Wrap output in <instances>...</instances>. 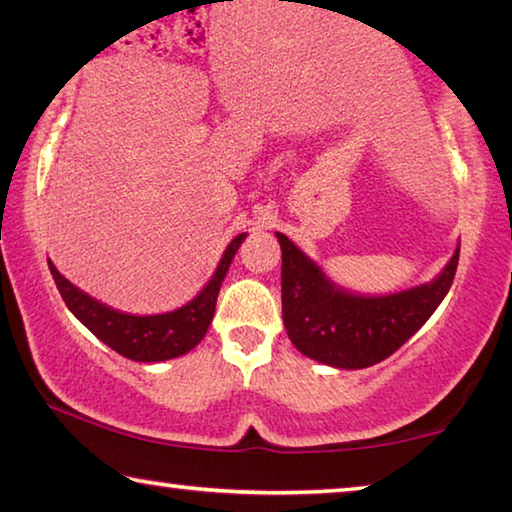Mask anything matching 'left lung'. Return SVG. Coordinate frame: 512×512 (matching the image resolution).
Masks as SVG:
<instances>
[{"label": "left lung", "instance_id": "8db88e82", "mask_svg": "<svg viewBox=\"0 0 512 512\" xmlns=\"http://www.w3.org/2000/svg\"><path fill=\"white\" fill-rule=\"evenodd\" d=\"M282 248V318L305 357L334 368H368L391 357L427 323L452 287L458 253L436 280L391 296H354L334 287L316 262L277 232Z\"/></svg>", "mask_w": 512, "mask_h": 512}]
</instances>
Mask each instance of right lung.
<instances>
[{
	"instance_id": "right-lung-1",
	"label": "right lung",
	"mask_w": 512,
	"mask_h": 512,
	"mask_svg": "<svg viewBox=\"0 0 512 512\" xmlns=\"http://www.w3.org/2000/svg\"><path fill=\"white\" fill-rule=\"evenodd\" d=\"M244 239L246 232H241V235L230 241L219 266H216L212 280L205 284L203 291L198 293L192 302H187V305L180 309L167 311V314L155 316H133L124 314V311L110 309L106 305H101L99 300L90 298L88 293L76 289L72 282L65 280V277L56 271V266L51 262L49 271L54 275L56 287L69 311H72L97 339L106 343L108 348L119 352L121 357L142 363H155L176 359L180 354L189 352L201 343L207 327L212 323L216 296H219L223 277L228 273L232 257H235Z\"/></svg>"
}]
</instances>
